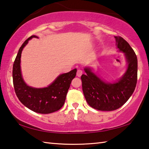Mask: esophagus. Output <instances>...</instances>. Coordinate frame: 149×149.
Instances as JSON below:
<instances>
[{
  "label": "esophagus",
  "instance_id": "obj_1",
  "mask_svg": "<svg viewBox=\"0 0 149 149\" xmlns=\"http://www.w3.org/2000/svg\"><path fill=\"white\" fill-rule=\"evenodd\" d=\"M83 74V71L81 70H78L77 71V77H81Z\"/></svg>",
  "mask_w": 149,
  "mask_h": 149
}]
</instances>
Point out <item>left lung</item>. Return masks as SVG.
Instances as JSON below:
<instances>
[{
	"instance_id": "obj_1",
	"label": "left lung",
	"mask_w": 149,
	"mask_h": 149,
	"mask_svg": "<svg viewBox=\"0 0 149 149\" xmlns=\"http://www.w3.org/2000/svg\"><path fill=\"white\" fill-rule=\"evenodd\" d=\"M118 51L124 53L127 62L125 72L114 82H107L100 78L90 67L81 77L82 89L86 101L95 109L112 111L127 101L135 89L137 81V58L134 50L122 37L116 36Z\"/></svg>"
}]
</instances>
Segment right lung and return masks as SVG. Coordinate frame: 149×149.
<instances>
[{
  "instance_id": "add662e5",
  "label": "right lung",
  "mask_w": 149,
  "mask_h": 149,
  "mask_svg": "<svg viewBox=\"0 0 149 149\" xmlns=\"http://www.w3.org/2000/svg\"><path fill=\"white\" fill-rule=\"evenodd\" d=\"M33 37L38 38L35 35L29 37L17 52L12 70L14 87L17 98L25 107L39 114H50L63 107L72 81L76 75L77 69L59 75L46 87L35 88L27 85L22 74L21 55L24 48Z\"/></svg>"
}]
</instances>
